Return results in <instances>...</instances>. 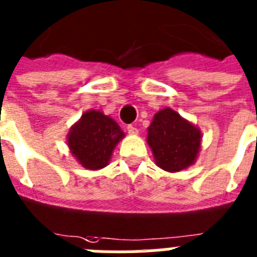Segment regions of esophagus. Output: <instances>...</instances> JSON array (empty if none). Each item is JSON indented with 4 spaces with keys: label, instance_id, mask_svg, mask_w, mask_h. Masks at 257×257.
I'll use <instances>...</instances> for the list:
<instances>
[{
    "label": "esophagus",
    "instance_id": "34e87169",
    "mask_svg": "<svg viewBox=\"0 0 257 257\" xmlns=\"http://www.w3.org/2000/svg\"><path fill=\"white\" fill-rule=\"evenodd\" d=\"M127 133L130 134V135H137L138 128L135 126H133V124H128V126H127Z\"/></svg>",
    "mask_w": 257,
    "mask_h": 257
}]
</instances>
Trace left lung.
Here are the masks:
<instances>
[{"label":"left lung","mask_w":257,"mask_h":257,"mask_svg":"<svg viewBox=\"0 0 257 257\" xmlns=\"http://www.w3.org/2000/svg\"><path fill=\"white\" fill-rule=\"evenodd\" d=\"M147 143L158 167L167 172H179L196 162L201 148V131L177 111L165 107L155 114L148 127Z\"/></svg>","instance_id":"left-lung-1"}]
</instances>
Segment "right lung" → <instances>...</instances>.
<instances>
[{
    "mask_svg": "<svg viewBox=\"0 0 257 257\" xmlns=\"http://www.w3.org/2000/svg\"><path fill=\"white\" fill-rule=\"evenodd\" d=\"M124 133L115 120L99 110H89L68 134V147L86 169L97 171L109 164L114 148Z\"/></svg>",
    "mask_w": 257,
    "mask_h": 257,
    "instance_id": "right-lung-1",
    "label": "right lung"
}]
</instances>
